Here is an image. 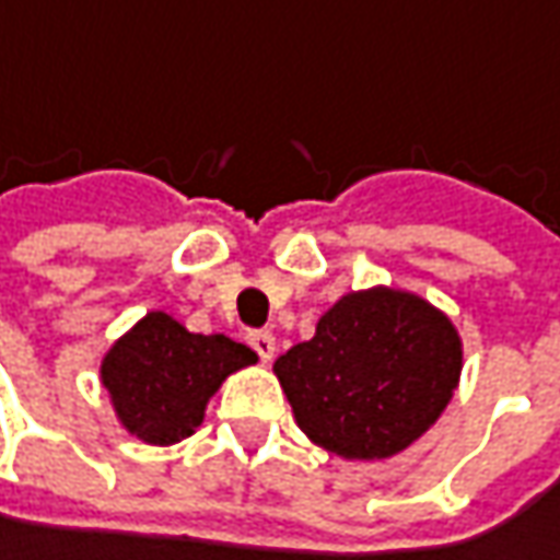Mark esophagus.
Instances as JSON below:
<instances>
[{
    "label": "esophagus",
    "mask_w": 560,
    "mask_h": 560,
    "mask_svg": "<svg viewBox=\"0 0 560 560\" xmlns=\"http://www.w3.org/2000/svg\"><path fill=\"white\" fill-rule=\"evenodd\" d=\"M250 348L259 353V360H272L276 357V335L272 331H250Z\"/></svg>",
    "instance_id": "obj_1"
}]
</instances>
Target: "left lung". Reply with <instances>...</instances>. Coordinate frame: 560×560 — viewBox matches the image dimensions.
<instances>
[{"label": "left lung", "instance_id": "obj_1", "mask_svg": "<svg viewBox=\"0 0 560 560\" xmlns=\"http://www.w3.org/2000/svg\"><path fill=\"white\" fill-rule=\"evenodd\" d=\"M460 366L448 316L378 284L345 294L272 370L310 442L348 460H382L442 417Z\"/></svg>", "mask_w": 560, "mask_h": 560}]
</instances>
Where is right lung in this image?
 Masks as SVG:
<instances>
[{"instance_id":"obj_1","label":"right lung","mask_w":560,"mask_h":560,"mask_svg":"<svg viewBox=\"0 0 560 560\" xmlns=\"http://www.w3.org/2000/svg\"><path fill=\"white\" fill-rule=\"evenodd\" d=\"M256 363L247 345L194 335L168 313H147L103 357L100 378L118 423L147 445H175L203 423L225 378Z\"/></svg>"}]
</instances>
